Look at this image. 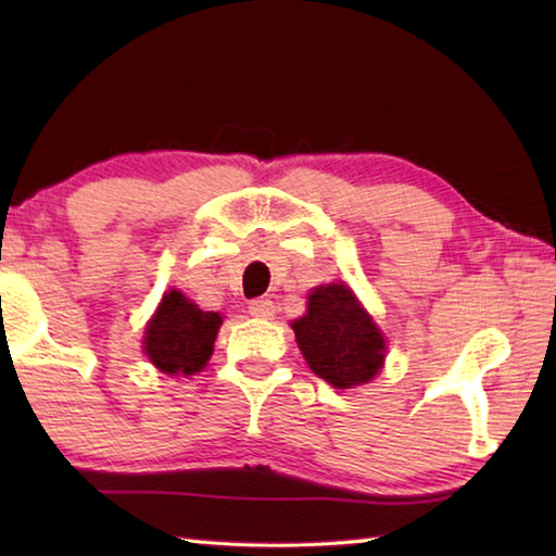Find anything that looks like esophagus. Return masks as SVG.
Instances as JSON below:
<instances>
[{"label":"esophagus","mask_w":556,"mask_h":556,"mask_svg":"<svg viewBox=\"0 0 556 556\" xmlns=\"http://www.w3.org/2000/svg\"><path fill=\"white\" fill-rule=\"evenodd\" d=\"M248 308H250V314L255 316V318H271V316H275V312H277L275 301H271V299H252Z\"/></svg>","instance_id":"esophagus-1"}]
</instances>
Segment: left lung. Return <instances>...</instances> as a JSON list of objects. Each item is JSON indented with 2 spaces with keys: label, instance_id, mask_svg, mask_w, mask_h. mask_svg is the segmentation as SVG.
Returning <instances> with one entry per match:
<instances>
[{
  "label": "left lung",
  "instance_id": "8db88e82",
  "mask_svg": "<svg viewBox=\"0 0 556 556\" xmlns=\"http://www.w3.org/2000/svg\"><path fill=\"white\" fill-rule=\"evenodd\" d=\"M291 328L308 368L338 390L368 382L382 368V333L345 285L316 287L306 316Z\"/></svg>",
  "mask_w": 556,
  "mask_h": 556
}]
</instances>
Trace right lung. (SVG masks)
<instances>
[{
    "instance_id": "obj_1",
    "label": "right lung",
    "mask_w": 556,
    "mask_h": 556,
    "mask_svg": "<svg viewBox=\"0 0 556 556\" xmlns=\"http://www.w3.org/2000/svg\"><path fill=\"white\" fill-rule=\"evenodd\" d=\"M220 324V314L201 312L181 291L172 289L147 326L144 351L162 372L193 375L208 363Z\"/></svg>"
}]
</instances>
